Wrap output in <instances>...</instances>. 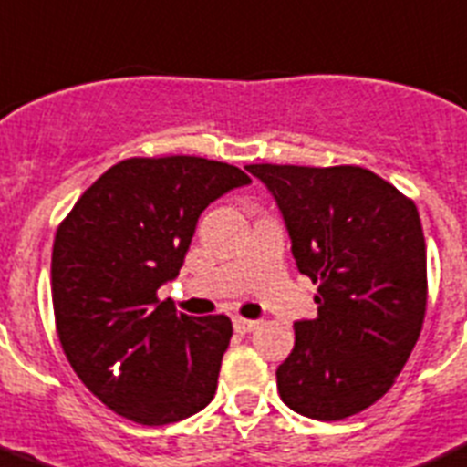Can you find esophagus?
<instances>
[{"mask_svg":"<svg viewBox=\"0 0 467 467\" xmlns=\"http://www.w3.org/2000/svg\"><path fill=\"white\" fill-rule=\"evenodd\" d=\"M233 325H234V332L246 334V332H254V329L260 325V322H258V320H248V317L237 316V317H234V320H233Z\"/></svg>","mask_w":467,"mask_h":467,"instance_id":"obj_1","label":"esophagus"}]
</instances>
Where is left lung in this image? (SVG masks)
Here are the masks:
<instances>
[{
    "instance_id": "1",
    "label": "left lung",
    "mask_w": 467,
    "mask_h": 467,
    "mask_svg": "<svg viewBox=\"0 0 467 467\" xmlns=\"http://www.w3.org/2000/svg\"><path fill=\"white\" fill-rule=\"evenodd\" d=\"M281 207L317 316L295 322L278 366L283 403L338 421L380 400L410 357L426 316V244L408 195L359 165H246Z\"/></svg>"
}]
</instances>
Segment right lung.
Returning a JSON list of instances; mask_svg holds the SVG:
<instances>
[{
  "label": "right lung",
  "mask_w": 467,
  "mask_h": 467,
  "mask_svg": "<svg viewBox=\"0 0 467 467\" xmlns=\"http://www.w3.org/2000/svg\"><path fill=\"white\" fill-rule=\"evenodd\" d=\"M251 182L200 156L119 161L78 198L52 244L57 337L87 389L142 426L195 415L213 399L233 337L228 316L161 302L209 202Z\"/></svg>",
  "instance_id": "obj_1"
}]
</instances>
